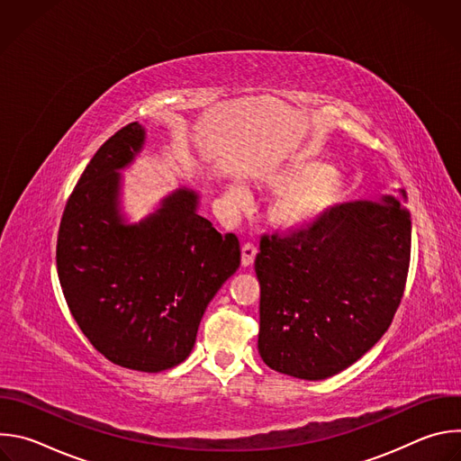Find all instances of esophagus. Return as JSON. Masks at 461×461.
<instances>
[{"instance_id":"esophagus-1","label":"esophagus","mask_w":461,"mask_h":461,"mask_svg":"<svg viewBox=\"0 0 461 461\" xmlns=\"http://www.w3.org/2000/svg\"><path fill=\"white\" fill-rule=\"evenodd\" d=\"M257 255V246L253 242L242 244V267H251Z\"/></svg>"}]
</instances>
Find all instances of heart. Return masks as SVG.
<instances>
[{
  "label": "heart",
  "instance_id": "b5f03b06",
  "mask_svg": "<svg viewBox=\"0 0 461 461\" xmlns=\"http://www.w3.org/2000/svg\"><path fill=\"white\" fill-rule=\"evenodd\" d=\"M272 184L277 189L288 187L270 210L272 219L285 228H299L315 221L345 194L343 175L315 160L295 162Z\"/></svg>",
  "mask_w": 461,
  "mask_h": 461
}]
</instances>
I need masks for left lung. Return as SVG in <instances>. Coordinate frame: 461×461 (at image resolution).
<instances>
[{
  "mask_svg": "<svg viewBox=\"0 0 461 461\" xmlns=\"http://www.w3.org/2000/svg\"><path fill=\"white\" fill-rule=\"evenodd\" d=\"M407 193L350 201L315 221L260 235L258 354L299 379H326L386 332L409 276Z\"/></svg>",
  "mask_w": 461,
  "mask_h": 461,
  "instance_id": "1",
  "label": "left lung"
}]
</instances>
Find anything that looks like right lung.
<instances>
[{
  "label": "right lung",
  "mask_w": 461,
  "mask_h": 461,
  "mask_svg": "<svg viewBox=\"0 0 461 461\" xmlns=\"http://www.w3.org/2000/svg\"><path fill=\"white\" fill-rule=\"evenodd\" d=\"M142 142L144 129L131 122L95 153L65 204L56 267L75 321L104 357L162 372L189 356L206 306L240 265V244L196 213L187 189L144 222L122 224L116 169Z\"/></svg>",
  "instance_id": "1"
}]
</instances>
